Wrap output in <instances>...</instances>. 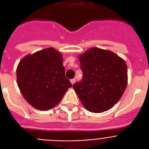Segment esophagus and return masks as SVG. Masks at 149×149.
<instances>
[{
    "label": "esophagus",
    "instance_id": "1",
    "mask_svg": "<svg viewBox=\"0 0 149 149\" xmlns=\"http://www.w3.org/2000/svg\"><path fill=\"white\" fill-rule=\"evenodd\" d=\"M70 82H71V84H72V85H73V84L76 82V79L75 78L72 79V80H70Z\"/></svg>",
    "mask_w": 149,
    "mask_h": 149
}]
</instances>
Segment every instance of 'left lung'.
Masks as SVG:
<instances>
[{"mask_svg": "<svg viewBox=\"0 0 149 149\" xmlns=\"http://www.w3.org/2000/svg\"><path fill=\"white\" fill-rule=\"evenodd\" d=\"M83 79L73 88L88 111L110 110L122 98L127 84L126 63L108 50L91 48L79 55Z\"/></svg>", "mask_w": 149, "mask_h": 149, "instance_id": "left-lung-1", "label": "left lung"}]
</instances>
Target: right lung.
<instances>
[{"mask_svg":"<svg viewBox=\"0 0 149 149\" xmlns=\"http://www.w3.org/2000/svg\"><path fill=\"white\" fill-rule=\"evenodd\" d=\"M61 53L48 48L27 54L16 69L18 86L34 108L51 110L58 104L72 84L65 76Z\"/></svg>","mask_w":149,"mask_h":149,"instance_id":"add662e5","label":"right lung"}]
</instances>
